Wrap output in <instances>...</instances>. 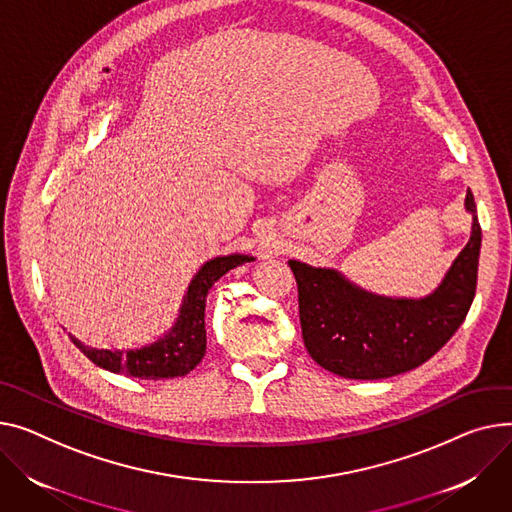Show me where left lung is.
<instances>
[{"instance_id":"8db88e82","label":"left lung","mask_w":512,"mask_h":512,"mask_svg":"<svg viewBox=\"0 0 512 512\" xmlns=\"http://www.w3.org/2000/svg\"><path fill=\"white\" fill-rule=\"evenodd\" d=\"M465 210L471 214L469 241L422 298L374 294L333 267L288 261L298 284L304 346L319 366L346 379H387L418 368L449 342L478 284L482 228L469 189Z\"/></svg>"}]
</instances>
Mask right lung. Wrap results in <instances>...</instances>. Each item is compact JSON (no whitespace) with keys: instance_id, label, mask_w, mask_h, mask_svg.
I'll return each instance as SVG.
<instances>
[{"instance_id":"1","label":"right lung","mask_w":512,"mask_h":512,"mask_svg":"<svg viewBox=\"0 0 512 512\" xmlns=\"http://www.w3.org/2000/svg\"><path fill=\"white\" fill-rule=\"evenodd\" d=\"M255 261L251 255H220L199 267L179 306V315L168 331L152 344L131 350H98L82 344L70 333L74 346L96 366L144 381L185 377L206 356V300L212 286L230 269Z\"/></svg>"}]
</instances>
